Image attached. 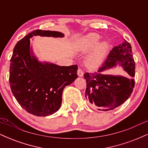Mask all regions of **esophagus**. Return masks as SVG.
Here are the masks:
<instances>
[{
	"label": "esophagus",
	"mask_w": 148,
	"mask_h": 148,
	"mask_svg": "<svg viewBox=\"0 0 148 148\" xmlns=\"http://www.w3.org/2000/svg\"><path fill=\"white\" fill-rule=\"evenodd\" d=\"M77 74H78V76H84V72H83V70L81 69H79L77 71Z\"/></svg>",
	"instance_id": "obj_1"
}]
</instances>
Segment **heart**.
Instances as JSON below:
<instances>
[{
  "mask_svg": "<svg viewBox=\"0 0 148 148\" xmlns=\"http://www.w3.org/2000/svg\"><path fill=\"white\" fill-rule=\"evenodd\" d=\"M99 35L89 33L79 40L77 48L82 52H88L93 49L86 58V66L90 68H95L101 64L106 56L108 44L106 41L99 42Z\"/></svg>",
  "mask_w": 148,
  "mask_h": 148,
  "instance_id": "1",
  "label": "heart"
}]
</instances>
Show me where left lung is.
Returning <instances> with one entry per match:
<instances>
[{
	"label": "left lung",
	"mask_w": 148,
	"mask_h": 148,
	"mask_svg": "<svg viewBox=\"0 0 148 148\" xmlns=\"http://www.w3.org/2000/svg\"><path fill=\"white\" fill-rule=\"evenodd\" d=\"M120 64L131 77L103 75V71ZM135 76V62L132 47L127 40L110 51L106 61L94 73H85L86 80V97L91 106L99 111L113 110L125 102L133 92Z\"/></svg>",
	"instance_id": "1"
}]
</instances>
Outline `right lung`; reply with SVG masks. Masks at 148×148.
Here are the masks:
<instances>
[{"label": "right lung", "mask_w": 148, "mask_h": 148, "mask_svg": "<svg viewBox=\"0 0 148 148\" xmlns=\"http://www.w3.org/2000/svg\"><path fill=\"white\" fill-rule=\"evenodd\" d=\"M37 35L64 37L60 32L42 30L25 35L13 50L9 81L14 97L23 109L37 116H47L60 108L62 90L78 77V67L40 62L30 46V39Z\"/></svg>", "instance_id": "obj_1"}]
</instances>
